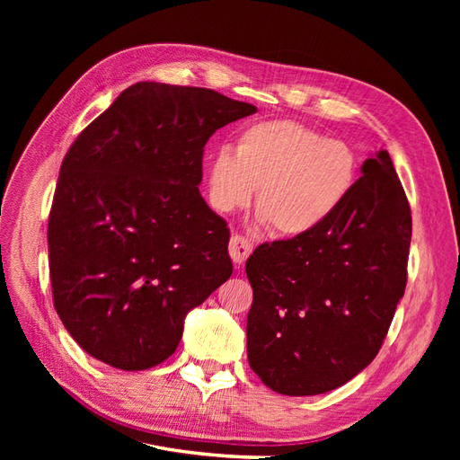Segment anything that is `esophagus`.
Instances as JSON below:
<instances>
[{
	"label": "esophagus",
	"instance_id": "1",
	"mask_svg": "<svg viewBox=\"0 0 460 460\" xmlns=\"http://www.w3.org/2000/svg\"><path fill=\"white\" fill-rule=\"evenodd\" d=\"M228 252H230V257L235 264H243L247 261V257L252 255V252H253V243L249 242L247 238H243V235L235 234L230 238Z\"/></svg>",
	"mask_w": 460,
	"mask_h": 460
}]
</instances>
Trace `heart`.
I'll return each mask as SVG.
<instances>
[{
  "instance_id": "b5f03b06",
  "label": "heart",
  "mask_w": 460,
  "mask_h": 460,
  "mask_svg": "<svg viewBox=\"0 0 460 460\" xmlns=\"http://www.w3.org/2000/svg\"><path fill=\"white\" fill-rule=\"evenodd\" d=\"M358 180L351 146L296 120L245 127L234 151L220 147L207 164L208 201L222 213L252 201L257 218L282 238L309 235L336 215Z\"/></svg>"
}]
</instances>
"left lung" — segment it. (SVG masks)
Masks as SVG:
<instances>
[{"label": "left lung", "instance_id": "obj_1", "mask_svg": "<svg viewBox=\"0 0 460 460\" xmlns=\"http://www.w3.org/2000/svg\"><path fill=\"white\" fill-rule=\"evenodd\" d=\"M349 199L303 238L259 245L245 262L249 367L282 395H318L367 368L405 294L411 207L385 149Z\"/></svg>", "mask_w": 460, "mask_h": 460}]
</instances>
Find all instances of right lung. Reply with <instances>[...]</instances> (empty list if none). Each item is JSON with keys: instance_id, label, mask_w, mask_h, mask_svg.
Here are the masks:
<instances>
[{"instance_id": "1", "label": "right lung", "mask_w": 460, "mask_h": 460, "mask_svg": "<svg viewBox=\"0 0 460 460\" xmlns=\"http://www.w3.org/2000/svg\"><path fill=\"white\" fill-rule=\"evenodd\" d=\"M257 113L208 88L137 82L78 134L48 225L53 305L93 358L146 370L232 274L226 220L199 193L203 147Z\"/></svg>"}]
</instances>
